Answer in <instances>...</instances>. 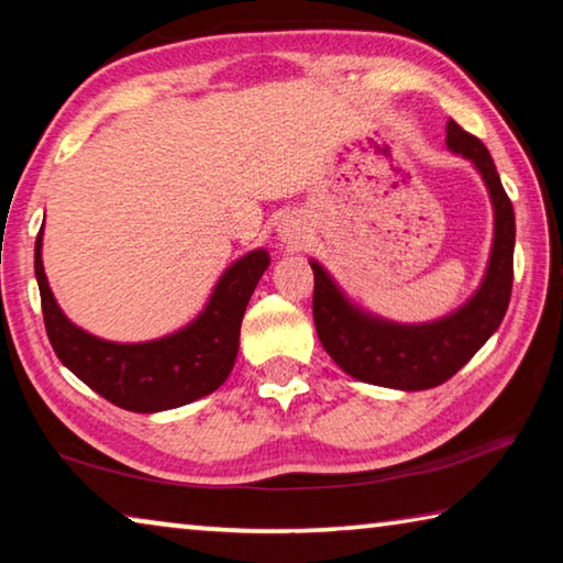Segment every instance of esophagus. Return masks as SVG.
Masks as SVG:
<instances>
[{
  "label": "esophagus",
  "mask_w": 563,
  "mask_h": 563,
  "mask_svg": "<svg viewBox=\"0 0 563 563\" xmlns=\"http://www.w3.org/2000/svg\"><path fill=\"white\" fill-rule=\"evenodd\" d=\"M278 240H280V245L288 247V250L302 247V245H306V240H308L306 222H302L300 218H285L278 225Z\"/></svg>",
  "instance_id": "1"
}]
</instances>
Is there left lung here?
Segmentation results:
<instances>
[{
  "instance_id": "8db88e82",
  "label": "left lung",
  "mask_w": 563,
  "mask_h": 563,
  "mask_svg": "<svg viewBox=\"0 0 563 563\" xmlns=\"http://www.w3.org/2000/svg\"><path fill=\"white\" fill-rule=\"evenodd\" d=\"M445 147L474 165L494 208V240L484 278L463 306L426 323H396L351 300L323 265L310 261L318 338L330 358L355 380L396 390L441 386L474 358L506 316L514 283V205L484 142L449 120Z\"/></svg>"
}]
</instances>
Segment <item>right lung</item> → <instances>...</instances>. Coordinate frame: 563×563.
I'll return each instance as SVG.
<instances>
[{
	"label": "right lung",
	"instance_id": "right-lung-1",
	"mask_svg": "<svg viewBox=\"0 0 563 563\" xmlns=\"http://www.w3.org/2000/svg\"><path fill=\"white\" fill-rule=\"evenodd\" d=\"M42 235L34 245L42 316L62 365L95 394L135 413H159L210 396L228 380L240 347V323L247 300L271 265L265 247L230 263L208 302L190 323L153 341L118 343L79 328L59 308L42 263Z\"/></svg>",
	"mask_w": 563,
	"mask_h": 563
}]
</instances>
